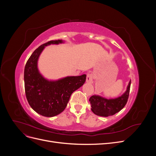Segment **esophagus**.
Wrapping results in <instances>:
<instances>
[{
  "mask_svg": "<svg viewBox=\"0 0 156 156\" xmlns=\"http://www.w3.org/2000/svg\"><path fill=\"white\" fill-rule=\"evenodd\" d=\"M87 82L92 83H93V75L90 73H88L87 75Z\"/></svg>",
  "mask_w": 156,
  "mask_h": 156,
  "instance_id": "1",
  "label": "esophagus"
}]
</instances>
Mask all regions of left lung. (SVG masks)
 <instances>
[{"label": "left lung", "instance_id": "1", "mask_svg": "<svg viewBox=\"0 0 156 156\" xmlns=\"http://www.w3.org/2000/svg\"><path fill=\"white\" fill-rule=\"evenodd\" d=\"M131 81L127 90L120 97L107 100L99 96H92L89 99L91 104V110L94 114L100 116H108L115 115L124 107L129 98Z\"/></svg>", "mask_w": 156, "mask_h": 156}]
</instances>
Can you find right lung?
Wrapping results in <instances>:
<instances>
[{"instance_id": "1", "label": "right lung", "mask_w": 156, "mask_h": 156, "mask_svg": "<svg viewBox=\"0 0 156 156\" xmlns=\"http://www.w3.org/2000/svg\"><path fill=\"white\" fill-rule=\"evenodd\" d=\"M62 40H51L40 45L30 56L24 70L25 90L29 105L38 114L47 117L55 116L66 107L72 94L83 86L85 74L67 77L56 81H49L40 73L37 59L45 46L62 43Z\"/></svg>"}]
</instances>
